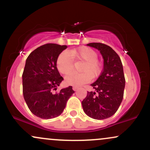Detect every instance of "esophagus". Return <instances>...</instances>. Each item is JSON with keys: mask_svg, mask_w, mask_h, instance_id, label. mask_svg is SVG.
Here are the masks:
<instances>
[{"mask_svg": "<svg viewBox=\"0 0 150 150\" xmlns=\"http://www.w3.org/2000/svg\"><path fill=\"white\" fill-rule=\"evenodd\" d=\"M73 89L74 91H77V89H78V87H73Z\"/></svg>", "mask_w": 150, "mask_h": 150, "instance_id": "obj_1", "label": "esophagus"}]
</instances>
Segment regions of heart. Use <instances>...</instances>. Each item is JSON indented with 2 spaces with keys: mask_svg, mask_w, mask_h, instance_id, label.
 I'll return each instance as SVG.
<instances>
[{
  "mask_svg": "<svg viewBox=\"0 0 150 150\" xmlns=\"http://www.w3.org/2000/svg\"><path fill=\"white\" fill-rule=\"evenodd\" d=\"M77 59L85 61L81 67V74L73 73L65 77L67 85L80 87L88 82L90 77L97 76L101 70L100 63L97 61V53L94 50L87 47H82L77 50L64 51L58 56L56 67L63 75H68L73 69V59Z\"/></svg>",
  "mask_w": 150,
  "mask_h": 150,
  "instance_id": "b5f03b06",
  "label": "heart"
}]
</instances>
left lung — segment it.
<instances>
[{
    "mask_svg": "<svg viewBox=\"0 0 150 150\" xmlns=\"http://www.w3.org/2000/svg\"><path fill=\"white\" fill-rule=\"evenodd\" d=\"M87 46L97 49L104 59L101 75L91 86L94 92H87L82 101L87 116L102 120L112 116L121 104L125 80L123 65L118 55L110 46L101 43H89Z\"/></svg>",
    "mask_w": 150,
    "mask_h": 150,
    "instance_id": "8db88e82",
    "label": "left lung"
}]
</instances>
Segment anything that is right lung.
I'll list each match as a JSON object with an SVG mask.
<instances>
[{"label": "right lung", "instance_id": "1", "mask_svg": "<svg viewBox=\"0 0 150 150\" xmlns=\"http://www.w3.org/2000/svg\"><path fill=\"white\" fill-rule=\"evenodd\" d=\"M67 46L46 44L29 55L22 74L23 96L34 115L43 119L56 118L63 113L73 94L72 86L53 94L63 80L56 67L58 56Z\"/></svg>", "mask_w": 150, "mask_h": 150}]
</instances>
